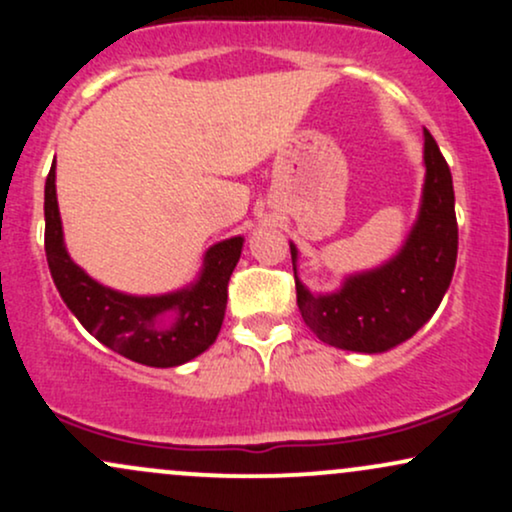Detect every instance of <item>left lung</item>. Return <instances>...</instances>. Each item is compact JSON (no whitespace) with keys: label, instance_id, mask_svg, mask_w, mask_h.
I'll return each instance as SVG.
<instances>
[{"label":"left lung","instance_id":"8db88e82","mask_svg":"<svg viewBox=\"0 0 512 512\" xmlns=\"http://www.w3.org/2000/svg\"><path fill=\"white\" fill-rule=\"evenodd\" d=\"M426 185L419 221L395 260L346 279L342 291L313 296L296 276L303 322L325 344L380 354L414 337L436 313L457 260V219L452 175L436 139L426 129ZM296 248L291 245L293 274Z\"/></svg>","mask_w":512,"mask_h":512}]
</instances>
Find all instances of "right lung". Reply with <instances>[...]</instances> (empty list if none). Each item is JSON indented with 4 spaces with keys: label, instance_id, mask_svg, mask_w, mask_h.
Returning a JSON list of instances; mask_svg holds the SVG:
<instances>
[{
    "label": "right lung",
    "instance_id": "obj_1",
    "mask_svg": "<svg viewBox=\"0 0 512 512\" xmlns=\"http://www.w3.org/2000/svg\"><path fill=\"white\" fill-rule=\"evenodd\" d=\"M243 238L223 240L204 257L192 289L168 296H125L93 281L67 255L55 192V163L45 180V255L62 301L98 342L154 368H173L207 351L221 330L228 281Z\"/></svg>",
    "mask_w": 512,
    "mask_h": 512
}]
</instances>
